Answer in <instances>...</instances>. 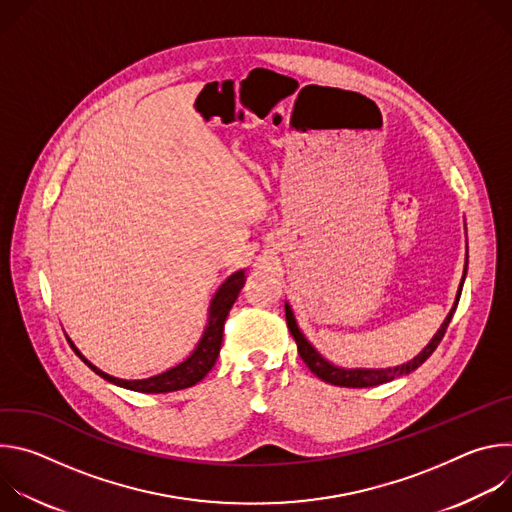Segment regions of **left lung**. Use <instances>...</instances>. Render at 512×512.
Here are the masks:
<instances>
[{"mask_svg":"<svg viewBox=\"0 0 512 512\" xmlns=\"http://www.w3.org/2000/svg\"><path fill=\"white\" fill-rule=\"evenodd\" d=\"M464 277H466V271H464ZM464 283V279H462ZM460 294H462V285H460V291H458V298H456V304L454 308L450 310L448 318L444 320L442 328L437 330V334L433 336V340L423 348V352L419 356H415L413 360H409L407 364H401V367H395V369H381V371H362V369H354V371H344V369H338L334 367V364H330L328 360H324L314 348L312 344H308V340L304 338V334L300 332L298 324H296V318L294 314H291L289 306L285 304V322H287V328L291 332V336H294L296 344H298V352L302 356V360L306 362V367L318 377L322 379L324 383H330V385H336V387H348V389H364V387H377V385H383V383H389L401 375H409L411 371H415L417 367H421V364L433 354V350L440 346L448 326H450V320L456 312V306H458V300H460Z\"/></svg>","mask_w":512,"mask_h":512,"instance_id":"8db88e82","label":"left lung"}]
</instances>
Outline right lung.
Masks as SVG:
<instances>
[{"label": "right lung", "mask_w": 512, "mask_h": 512, "mask_svg": "<svg viewBox=\"0 0 512 512\" xmlns=\"http://www.w3.org/2000/svg\"><path fill=\"white\" fill-rule=\"evenodd\" d=\"M243 283H245V273L237 271L221 285V289H218L216 296L212 298L208 326H206L196 350L184 362H180L178 367H174L162 375L143 379V381L115 379V377L105 375L97 367H93V364L75 348V344H72V348H75V352L81 356V360L87 364V367H91L99 377H103L105 381H109L117 387H125V389L137 391V393H170V391L188 389V387L196 385L198 381H202L206 377V373L214 367L218 352H221V344H223L225 320L239 296Z\"/></svg>", "instance_id": "right-lung-1"}]
</instances>
